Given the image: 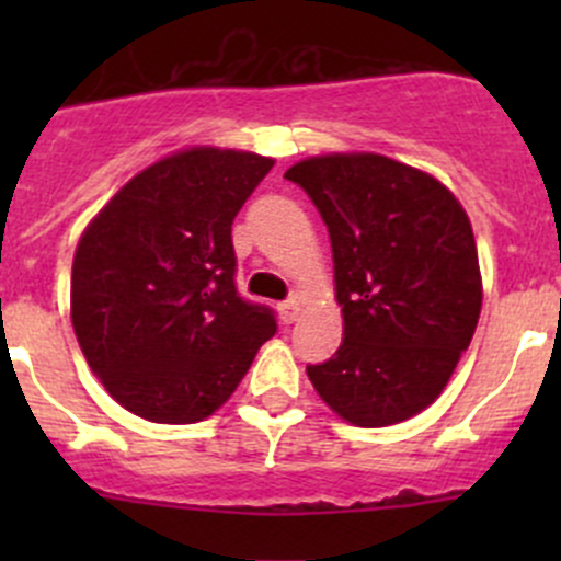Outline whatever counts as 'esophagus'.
Instances as JSON below:
<instances>
[{
	"label": "esophagus",
	"instance_id": "obj_1",
	"mask_svg": "<svg viewBox=\"0 0 561 561\" xmlns=\"http://www.w3.org/2000/svg\"><path fill=\"white\" fill-rule=\"evenodd\" d=\"M276 309H279V320L285 322V325L296 322L298 314H301V304H298L296 298H287V301H282Z\"/></svg>",
	"mask_w": 561,
	"mask_h": 561
}]
</instances>
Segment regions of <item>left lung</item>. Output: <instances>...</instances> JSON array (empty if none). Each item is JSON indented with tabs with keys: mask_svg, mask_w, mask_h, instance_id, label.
Wrapping results in <instances>:
<instances>
[{
	"mask_svg": "<svg viewBox=\"0 0 561 561\" xmlns=\"http://www.w3.org/2000/svg\"><path fill=\"white\" fill-rule=\"evenodd\" d=\"M331 236L344 339L307 366L353 426H393L448 386L478 328L483 285L467 211L448 186L382 154L309 157L285 173Z\"/></svg>",
	"mask_w": 561,
	"mask_h": 561,
	"instance_id": "1",
	"label": "left lung"
}]
</instances>
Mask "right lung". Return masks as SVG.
<instances>
[{"instance_id":"right-lung-1","label":"right lung","mask_w":561,"mask_h":561,"mask_svg":"<svg viewBox=\"0 0 561 561\" xmlns=\"http://www.w3.org/2000/svg\"><path fill=\"white\" fill-rule=\"evenodd\" d=\"M268 157L197 149L129 179L72 260L78 344L107 393L154 423H195L239 388L276 317L236 290L230 228Z\"/></svg>"}]
</instances>
